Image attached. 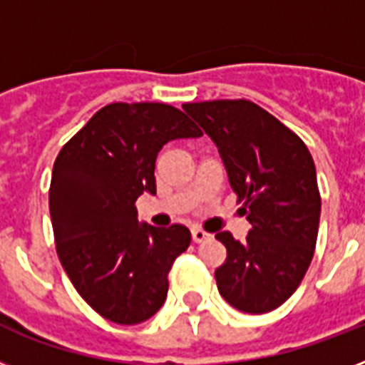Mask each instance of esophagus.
Returning a JSON list of instances; mask_svg holds the SVG:
<instances>
[{
  "mask_svg": "<svg viewBox=\"0 0 365 365\" xmlns=\"http://www.w3.org/2000/svg\"><path fill=\"white\" fill-rule=\"evenodd\" d=\"M191 237H193V242H197V244L205 242V240L210 239V235L206 233V231H202V229H199V227L191 229Z\"/></svg>",
  "mask_w": 365,
  "mask_h": 365,
  "instance_id": "34e87169",
  "label": "esophagus"
}]
</instances>
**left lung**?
Returning a JSON list of instances; mask_svg holds the SVG:
<instances>
[{"mask_svg": "<svg viewBox=\"0 0 365 365\" xmlns=\"http://www.w3.org/2000/svg\"><path fill=\"white\" fill-rule=\"evenodd\" d=\"M182 108L217 145L250 222L244 242L229 231L216 235L227 248L216 269L217 289L242 312L274 311L297 289L314 255L322 206L314 160L297 134L250 100Z\"/></svg>", "mask_w": 365, "mask_h": 365, "instance_id": "1", "label": "left lung"}]
</instances>
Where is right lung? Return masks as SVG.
Segmentation results:
<instances>
[{
	"instance_id": "obj_1",
	"label": "right lung",
	"mask_w": 365,
	"mask_h": 365,
	"mask_svg": "<svg viewBox=\"0 0 365 365\" xmlns=\"http://www.w3.org/2000/svg\"><path fill=\"white\" fill-rule=\"evenodd\" d=\"M202 132L157 102H115L60 149L48 210L60 263L83 299L111 322L132 326L159 311L168 272L191 242L183 225L138 223L136 199L155 195V159L166 142Z\"/></svg>"
}]
</instances>
